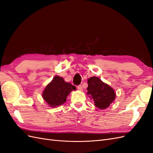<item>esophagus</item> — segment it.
Instances as JSON below:
<instances>
[{
  "label": "esophagus",
  "instance_id": "34e87169",
  "mask_svg": "<svg viewBox=\"0 0 153 153\" xmlns=\"http://www.w3.org/2000/svg\"><path fill=\"white\" fill-rule=\"evenodd\" d=\"M77 89L79 90V91H82V86L81 85H78L77 86Z\"/></svg>",
  "mask_w": 153,
  "mask_h": 153
}]
</instances>
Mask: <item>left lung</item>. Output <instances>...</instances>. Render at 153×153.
I'll return each mask as SVG.
<instances>
[{"instance_id": "8db88e82", "label": "left lung", "mask_w": 153, "mask_h": 153, "mask_svg": "<svg viewBox=\"0 0 153 153\" xmlns=\"http://www.w3.org/2000/svg\"><path fill=\"white\" fill-rule=\"evenodd\" d=\"M87 83V94L91 96L96 107L100 109L108 107L115 98V93L112 88L96 76L89 78Z\"/></svg>"}]
</instances>
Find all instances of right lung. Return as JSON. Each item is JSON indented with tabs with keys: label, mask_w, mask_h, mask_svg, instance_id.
Instances as JSON below:
<instances>
[{
	"label": "right lung",
	"mask_w": 153,
	"mask_h": 153,
	"mask_svg": "<svg viewBox=\"0 0 153 153\" xmlns=\"http://www.w3.org/2000/svg\"><path fill=\"white\" fill-rule=\"evenodd\" d=\"M76 90V87L66 82L62 77L55 76L48 84L43 93V98L49 106L55 107L66 102L70 92Z\"/></svg>",
	"instance_id": "1"
}]
</instances>
